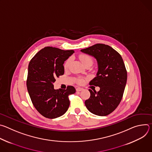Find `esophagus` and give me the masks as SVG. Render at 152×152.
<instances>
[{"instance_id":"esophagus-1","label":"esophagus","mask_w":152,"mask_h":152,"mask_svg":"<svg viewBox=\"0 0 152 152\" xmlns=\"http://www.w3.org/2000/svg\"><path fill=\"white\" fill-rule=\"evenodd\" d=\"M76 90V91H82L83 90V88H80V87H77Z\"/></svg>"}]
</instances>
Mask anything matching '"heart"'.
Instances as JSON below:
<instances>
[{"label": "heart", "mask_w": 152, "mask_h": 152, "mask_svg": "<svg viewBox=\"0 0 152 152\" xmlns=\"http://www.w3.org/2000/svg\"><path fill=\"white\" fill-rule=\"evenodd\" d=\"M79 59L80 60V61L82 62V63L83 64V65L84 66L85 64H87V63H93V58L88 55H86V54H80L79 56ZM70 61H71V59L70 58H69L67 59V61L65 62L64 64V68L65 69H67L69 67V65H70ZM76 82L79 83V84H82L84 82V79L83 78H81V77H77L76 78Z\"/></svg>", "instance_id": "heart-1"}]
</instances>
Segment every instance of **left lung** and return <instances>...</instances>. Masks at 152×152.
Here are the masks:
<instances>
[{"label": "left lung", "mask_w": 152, "mask_h": 152, "mask_svg": "<svg viewBox=\"0 0 152 152\" xmlns=\"http://www.w3.org/2000/svg\"><path fill=\"white\" fill-rule=\"evenodd\" d=\"M80 51L93 56L99 68L97 76L90 85L99 86L100 90L96 92L89 89L90 97L85 104L95 115H109L120 104L126 84L127 70L122 57L111 46L100 43Z\"/></svg>", "instance_id": "left-lung-1"}]
</instances>
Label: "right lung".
<instances>
[{
  "instance_id": "obj_1",
  "label": "right lung",
  "mask_w": 152,
  "mask_h": 152,
  "mask_svg": "<svg viewBox=\"0 0 152 152\" xmlns=\"http://www.w3.org/2000/svg\"><path fill=\"white\" fill-rule=\"evenodd\" d=\"M75 51L45 47L31 59L26 80L28 91L37 111L46 118L59 117L67 112L70 105L69 96L76 90L67 86L66 90H55L56 77L64 73L63 64Z\"/></svg>"
}]
</instances>
